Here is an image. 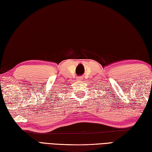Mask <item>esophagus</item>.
<instances>
[{
    "instance_id": "34e87169",
    "label": "esophagus",
    "mask_w": 152,
    "mask_h": 152,
    "mask_svg": "<svg viewBox=\"0 0 152 152\" xmlns=\"http://www.w3.org/2000/svg\"><path fill=\"white\" fill-rule=\"evenodd\" d=\"M77 79L79 80H82V78H80V77H79V78H77Z\"/></svg>"
}]
</instances>
